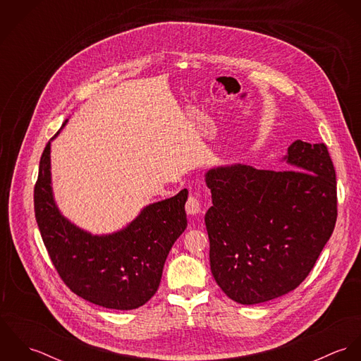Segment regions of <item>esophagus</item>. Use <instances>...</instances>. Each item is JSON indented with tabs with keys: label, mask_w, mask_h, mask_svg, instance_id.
I'll return each instance as SVG.
<instances>
[{
	"label": "esophagus",
	"mask_w": 361,
	"mask_h": 361,
	"mask_svg": "<svg viewBox=\"0 0 361 361\" xmlns=\"http://www.w3.org/2000/svg\"><path fill=\"white\" fill-rule=\"evenodd\" d=\"M185 208H186V212H188L189 215H196V214H199V212L202 211L200 199L196 197L195 195H190V196L188 197V202H186V204H185Z\"/></svg>",
	"instance_id": "1"
}]
</instances>
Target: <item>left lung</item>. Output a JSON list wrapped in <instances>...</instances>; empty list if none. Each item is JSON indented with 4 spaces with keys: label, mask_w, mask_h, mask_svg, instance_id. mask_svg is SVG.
I'll return each mask as SVG.
<instances>
[{
    "label": "left lung",
    "mask_w": 361,
    "mask_h": 361,
    "mask_svg": "<svg viewBox=\"0 0 361 361\" xmlns=\"http://www.w3.org/2000/svg\"><path fill=\"white\" fill-rule=\"evenodd\" d=\"M283 159L292 169L235 164L206 173L211 272L240 305L296 289L335 228L336 173L326 146L296 140Z\"/></svg>",
    "instance_id": "obj_1"
}]
</instances>
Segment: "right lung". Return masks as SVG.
Returning <instances> with one entry per match:
<instances>
[{"label":"right lung","instance_id":"obj_1","mask_svg":"<svg viewBox=\"0 0 361 361\" xmlns=\"http://www.w3.org/2000/svg\"><path fill=\"white\" fill-rule=\"evenodd\" d=\"M51 140L40 158L35 214L58 275L73 293L93 305L114 310L143 306L154 296L168 253L188 226V190L143 208L115 233L92 235L71 224L55 206Z\"/></svg>","mask_w":361,"mask_h":361}]
</instances>
